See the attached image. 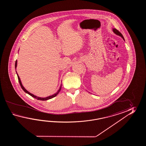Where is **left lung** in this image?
I'll return each instance as SVG.
<instances>
[{
  "mask_svg": "<svg viewBox=\"0 0 146 146\" xmlns=\"http://www.w3.org/2000/svg\"><path fill=\"white\" fill-rule=\"evenodd\" d=\"M112 29H113V32L115 33V34H116V35H117L118 36H121V37L125 40V39H124V37H123V35L121 34V33L120 32H119V31L117 30H116V29L115 28H112Z\"/></svg>",
  "mask_w": 146,
  "mask_h": 146,
  "instance_id": "1",
  "label": "left lung"
}]
</instances>
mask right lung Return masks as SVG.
Masks as SVG:
<instances>
[{"label":"right lung","instance_id":"1","mask_svg":"<svg viewBox=\"0 0 146 146\" xmlns=\"http://www.w3.org/2000/svg\"><path fill=\"white\" fill-rule=\"evenodd\" d=\"M17 60H16V63H15V68H17ZM16 73H17V76H18V80H19V83H20V86H21V87L22 88V89L23 90L25 91V93H28V94H29V95H30L31 96H32V97H33L34 98H35L36 99L38 100H41V101H46V100H48L50 99H52L53 98H54V97H55V96L59 93V92H60V91L61 90V89H62V84H60V86L59 87V89H58V90L57 91V92H56V93H54V94H53V95H52V96H47V97H45V98H40V97H38V96H34V94H32V93H30V92H29L28 91L26 90L25 89V87L23 86V85H22V83H21V81L20 80V78L19 77V75L18 74H17V71H16Z\"/></svg>","mask_w":146,"mask_h":146}]
</instances>
